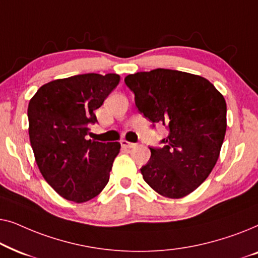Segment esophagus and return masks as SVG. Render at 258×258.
Listing matches in <instances>:
<instances>
[{"mask_svg":"<svg viewBox=\"0 0 258 258\" xmlns=\"http://www.w3.org/2000/svg\"><path fill=\"white\" fill-rule=\"evenodd\" d=\"M119 143H121V146L123 148H133V147H135V144L132 143V142H128V141H126V140H121V141H119Z\"/></svg>","mask_w":258,"mask_h":258,"instance_id":"obj_1","label":"esophagus"}]
</instances>
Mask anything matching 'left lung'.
<instances>
[{
	"mask_svg": "<svg viewBox=\"0 0 258 258\" xmlns=\"http://www.w3.org/2000/svg\"><path fill=\"white\" fill-rule=\"evenodd\" d=\"M135 103L153 123L169 129L162 148H150L143 179L169 199H182L206 181L220 157L227 130V103L202 76L170 69L128 75Z\"/></svg>",
	"mask_w": 258,
	"mask_h": 258,
	"instance_id": "1",
	"label": "left lung"
}]
</instances>
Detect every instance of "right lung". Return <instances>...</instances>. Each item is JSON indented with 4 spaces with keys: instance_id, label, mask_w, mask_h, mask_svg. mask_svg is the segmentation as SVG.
<instances>
[{
    "instance_id": "obj_1",
    "label": "right lung",
    "mask_w": 258,
    "mask_h": 258,
    "mask_svg": "<svg viewBox=\"0 0 258 258\" xmlns=\"http://www.w3.org/2000/svg\"><path fill=\"white\" fill-rule=\"evenodd\" d=\"M117 74H83L45 83L28 105L35 161L48 184L75 203L96 197L109 181L118 142L88 140L95 110L117 87Z\"/></svg>"
}]
</instances>
